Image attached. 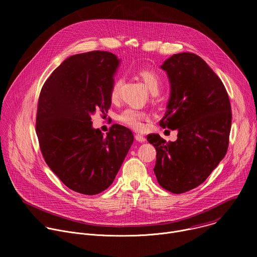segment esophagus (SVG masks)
I'll return each instance as SVG.
<instances>
[{
	"label": "esophagus",
	"instance_id": "obj_1",
	"mask_svg": "<svg viewBox=\"0 0 257 257\" xmlns=\"http://www.w3.org/2000/svg\"><path fill=\"white\" fill-rule=\"evenodd\" d=\"M135 139L138 141V142H145V137L143 135H140V134H136L135 135Z\"/></svg>",
	"mask_w": 257,
	"mask_h": 257
}]
</instances>
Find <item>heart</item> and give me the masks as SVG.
Listing matches in <instances>:
<instances>
[{
    "instance_id": "1",
    "label": "heart",
    "mask_w": 257,
    "mask_h": 257,
    "mask_svg": "<svg viewBox=\"0 0 257 257\" xmlns=\"http://www.w3.org/2000/svg\"><path fill=\"white\" fill-rule=\"evenodd\" d=\"M139 76L142 78L143 82L145 83L148 89L151 91V93H153L154 95H157L159 93L162 86V80L156 72L150 69H142L139 71ZM123 80L121 78H117L113 82L111 91H109V97H111L113 101L118 100L120 96V89ZM118 119L121 123L138 130L142 128V122L144 119H146V114L135 108H126L119 115Z\"/></svg>"
}]
</instances>
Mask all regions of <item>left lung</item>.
I'll return each instance as SVG.
<instances>
[{"mask_svg":"<svg viewBox=\"0 0 257 257\" xmlns=\"http://www.w3.org/2000/svg\"><path fill=\"white\" fill-rule=\"evenodd\" d=\"M161 68L171 91L163 128L177 130V140L159 134L148 141L157 151L154 172L159 184L180 194L203 183L226 156L232 125L229 95L218 76L197 55L175 54Z\"/></svg>","mask_w":257,"mask_h":257,"instance_id":"1","label":"left lung"}]
</instances>
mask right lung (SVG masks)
Wrapping results in <instances>:
<instances>
[{"label":"right lung","mask_w":257,"mask_h":257,"mask_svg":"<svg viewBox=\"0 0 257 257\" xmlns=\"http://www.w3.org/2000/svg\"><path fill=\"white\" fill-rule=\"evenodd\" d=\"M121 60L93 51L67 58L45 82L36 114V134L50 169L71 190L94 195L117 176L134 137L121 125L106 135L91 115L107 113L109 91Z\"/></svg>","instance_id":"add662e5"}]
</instances>
